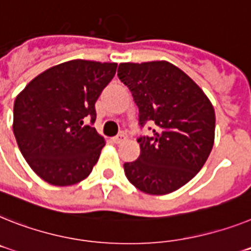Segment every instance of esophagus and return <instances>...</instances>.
I'll return each instance as SVG.
<instances>
[{
	"label": "esophagus",
	"instance_id": "esophagus-1",
	"mask_svg": "<svg viewBox=\"0 0 251 251\" xmlns=\"http://www.w3.org/2000/svg\"><path fill=\"white\" fill-rule=\"evenodd\" d=\"M126 140V135H124V134H120V135L115 136V138L112 139V142L115 143V144H121L122 142H125Z\"/></svg>",
	"mask_w": 251,
	"mask_h": 251
}]
</instances>
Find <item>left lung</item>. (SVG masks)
<instances>
[{
	"instance_id": "obj_1",
	"label": "left lung",
	"mask_w": 251,
	"mask_h": 251,
	"mask_svg": "<svg viewBox=\"0 0 251 251\" xmlns=\"http://www.w3.org/2000/svg\"><path fill=\"white\" fill-rule=\"evenodd\" d=\"M117 75L139 107L140 125L155 124L154 135L138 139V159L124 165L126 177L151 195L177 190L201 171L213 148V104L201 86L168 61L122 62Z\"/></svg>"
}]
</instances>
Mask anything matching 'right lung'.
<instances>
[{
    "instance_id": "add662e5",
    "label": "right lung",
    "mask_w": 251,
    "mask_h": 251,
    "mask_svg": "<svg viewBox=\"0 0 251 251\" xmlns=\"http://www.w3.org/2000/svg\"><path fill=\"white\" fill-rule=\"evenodd\" d=\"M116 69V62L66 61L39 74L18 94L14 135L42 180L70 186L89 176L106 142L84 122L96 121L94 104Z\"/></svg>"
}]
</instances>
